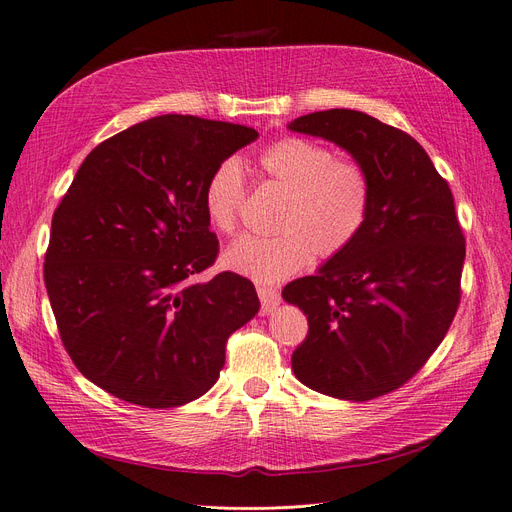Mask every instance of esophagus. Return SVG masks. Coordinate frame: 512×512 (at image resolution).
<instances>
[{
	"label": "esophagus",
	"instance_id": "obj_1",
	"mask_svg": "<svg viewBox=\"0 0 512 512\" xmlns=\"http://www.w3.org/2000/svg\"><path fill=\"white\" fill-rule=\"evenodd\" d=\"M257 295H259V299H261V314H263V316L272 314V311L280 305V293L276 291V288L259 286V288H257Z\"/></svg>",
	"mask_w": 512,
	"mask_h": 512
}]
</instances>
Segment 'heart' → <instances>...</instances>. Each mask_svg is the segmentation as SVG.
<instances>
[{"label": "heart", "mask_w": 512, "mask_h": 512, "mask_svg": "<svg viewBox=\"0 0 512 512\" xmlns=\"http://www.w3.org/2000/svg\"><path fill=\"white\" fill-rule=\"evenodd\" d=\"M259 167L272 184L284 190L278 213L280 232L272 236L244 234L224 255L230 270L257 282H278L299 272L311 251L335 257L362 232L372 203L366 169L347 159H335L330 148L284 138L265 148ZM244 198V173L238 159L221 161L205 184L209 224L232 234L238 226Z\"/></svg>", "instance_id": "1"}]
</instances>
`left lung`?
I'll return each mask as SVG.
<instances>
[{"mask_svg": "<svg viewBox=\"0 0 512 512\" xmlns=\"http://www.w3.org/2000/svg\"><path fill=\"white\" fill-rule=\"evenodd\" d=\"M288 129L335 142L370 177L358 238L282 291L309 324L291 360L297 379L368 402L410 381L456 316L466 251L454 196L412 136L360 110H320Z\"/></svg>", "mask_w": 512, "mask_h": 512, "instance_id": "1", "label": "left lung"}]
</instances>
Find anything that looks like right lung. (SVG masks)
I'll use <instances>...</instances> for the list:
<instances>
[{"label":"right lung","mask_w":512,"mask_h":512,"mask_svg":"<svg viewBox=\"0 0 512 512\" xmlns=\"http://www.w3.org/2000/svg\"><path fill=\"white\" fill-rule=\"evenodd\" d=\"M259 133L161 115L98 144L52 217L43 265L60 339L87 381L123 402L205 395L226 341L259 311L251 280L196 282L217 257L205 213L213 169Z\"/></svg>","instance_id":"add662e5"}]
</instances>
